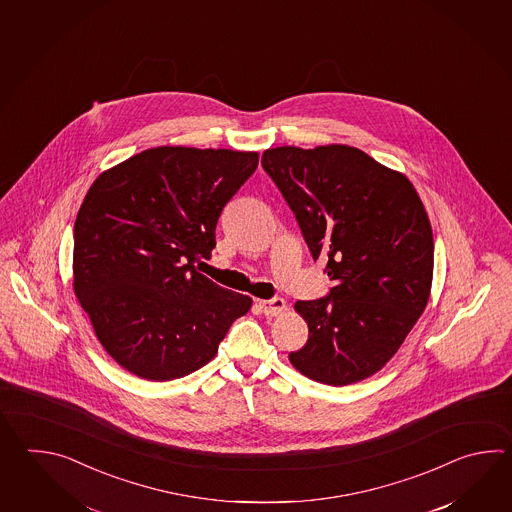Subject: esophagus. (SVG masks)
<instances>
[{
    "label": "esophagus",
    "mask_w": 512,
    "mask_h": 512,
    "mask_svg": "<svg viewBox=\"0 0 512 512\" xmlns=\"http://www.w3.org/2000/svg\"><path fill=\"white\" fill-rule=\"evenodd\" d=\"M260 309L263 311V315H280L283 309H285V300L278 298V296H274L271 300H260Z\"/></svg>",
    "instance_id": "obj_1"
}]
</instances>
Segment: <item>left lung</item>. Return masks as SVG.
<instances>
[{"instance_id":"left-lung-1","label":"left lung","mask_w":512,"mask_h":512,"mask_svg":"<svg viewBox=\"0 0 512 512\" xmlns=\"http://www.w3.org/2000/svg\"><path fill=\"white\" fill-rule=\"evenodd\" d=\"M261 166L294 212L327 296L294 309L309 327L294 368L329 386L359 382L392 359L425 311L434 236L414 185L344 144L271 148Z\"/></svg>"}]
</instances>
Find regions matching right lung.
I'll return each mask as SVG.
<instances>
[{
    "mask_svg": "<svg viewBox=\"0 0 512 512\" xmlns=\"http://www.w3.org/2000/svg\"><path fill=\"white\" fill-rule=\"evenodd\" d=\"M258 153L161 146L100 174L75 221V294L122 368L172 381L205 366L252 300L196 271Z\"/></svg>",
    "mask_w": 512,
    "mask_h": 512,
    "instance_id": "1",
    "label": "right lung"
}]
</instances>
